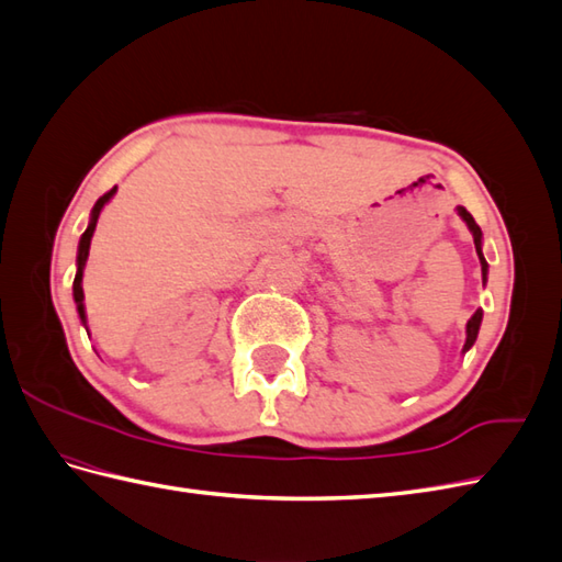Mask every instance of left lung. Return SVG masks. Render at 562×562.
I'll return each instance as SVG.
<instances>
[{"instance_id":"8db88e82","label":"left lung","mask_w":562,"mask_h":562,"mask_svg":"<svg viewBox=\"0 0 562 562\" xmlns=\"http://www.w3.org/2000/svg\"><path fill=\"white\" fill-rule=\"evenodd\" d=\"M459 214L463 217V222L469 224V229L473 232V244H475V250H479V258H481V268H483V278H485V272H487V262H485V258H483V250H481V238H483V232H481V226L475 224V220L471 217V212L465 210V207H459ZM481 321H483V312L479 308V312H475L471 318H469V324H465V345H463V350H469L471 345L475 342V338H479V328H481Z\"/></svg>"}]
</instances>
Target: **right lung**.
I'll return each instance as SVG.
<instances>
[{"label": "right lung", "mask_w": 562, "mask_h": 562, "mask_svg": "<svg viewBox=\"0 0 562 562\" xmlns=\"http://www.w3.org/2000/svg\"><path fill=\"white\" fill-rule=\"evenodd\" d=\"M115 193V188H111L109 193L101 195L97 200V205H93L91 210V222L87 226V232L81 234L79 238V256H77V278H75V302H77V312H79V318L81 324L87 326V316H83V290H81V274H83V266H87V258H89V246H91V236H93V229H97V222H99V214L103 210L105 202H109ZM89 330V328H87Z\"/></svg>", "instance_id": "right-lung-1"}]
</instances>
